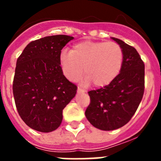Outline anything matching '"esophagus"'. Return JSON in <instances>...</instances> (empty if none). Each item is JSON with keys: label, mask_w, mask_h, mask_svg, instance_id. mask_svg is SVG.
Listing matches in <instances>:
<instances>
[{"label": "esophagus", "mask_w": 161, "mask_h": 161, "mask_svg": "<svg viewBox=\"0 0 161 161\" xmlns=\"http://www.w3.org/2000/svg\"><path fill=\"white\" fill-rule=\"evenodd\" d=\"M78 92H79V93H85V90L78 87Z\"/></svg>", "instance_id": "1"}]
</instances>
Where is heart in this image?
Returning <instances> with one entry per match:
<instances>
[{"label": "heart", "instance_id": "heart-1", "mask_svg": "<svg viewBox=\"0 0 161 161\" xmlns=\"http://www.w3.org/2000/svg\"><path fill=\"white\" fill-rule=\"evenodd\" d=\"M123 62V49L114 42L82 41L74 44L70 52L64 50L59 55V64L69 80H77L84 67L86 75L83 82H93L97 87L111 83L120 72Z\"/></svg>", "mask_w": 161, "mask_h": 161}]
</instances>
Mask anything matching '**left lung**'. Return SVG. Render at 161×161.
I'll return each mask as SVG.
<instances>
[{
	"mask_svg": "<svg viewBox=\"0 0 161 161\" xmlns=\"http://www.w3.org/2000/svg\"><path fill=\"white\" fill-rule=\"evenodd\" d=\"M111 38L123 49V66L109 85L89 91L90 104L85 110L89 123L102 130L119 129L128 123L144 92V64L136 49L119 38Z\"/></svg>",
	"mask_w": 161,
	"mask_h": 161,
	"instance_id": "obj_1",
	"label": "left lung"
}]
</instances>
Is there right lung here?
Here are the masks:
<instances>
[{
    "instance_id": "right-lung-1",
    "label": "right lung",
    "mask_w": 161,
    "mask_h": 161,
    "mask_svg": "<svg viewBox=\"0 0 161 161\" xmlns=\"http://www.w3.org/2000/svg\"><path fill=\"white\" fill-rule=\"evenodd\" d=\"M73 37L59 35L32 41L16 64L13 93L24 123L40 132L60 126L63 109L77 87L64 76L59 64L61 50Z\"/></svg>"
}]
</instances>
